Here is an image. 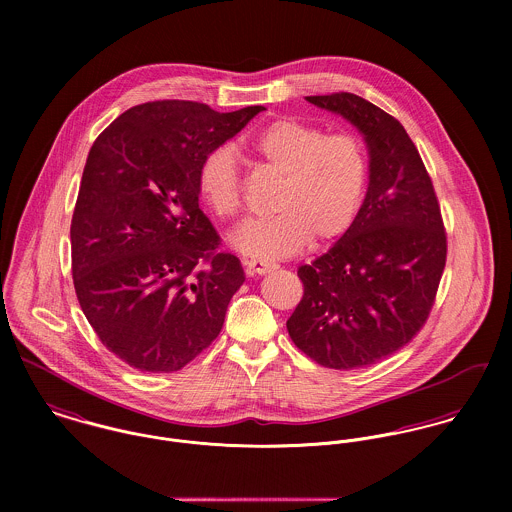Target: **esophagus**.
I'll use <instances>...</instances> for the list:
<instances>
[{
    "instance_id": "esophagus-1",
    "label": "esophagus",
    "mask_w": 512,
    "mask_h": 512,
    "mask_svg": "<svg viewBox=\"0 0 512 512\" xmlns=\"http://www.w3.org/2000/svg\"><path fill=\"white\" fill-rule=\"evenodd\" d=\"M242 266L246 268L248 274H268L276 268V264H272L268 260H260V258H244Z\"/></svg>"
}]
</instances>
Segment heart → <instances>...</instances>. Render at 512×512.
I'll return each instance as SVG.
<instances>
[{
  "mask_svg": "<svg viewBox=\"0 0 512 512\" xmlns=\"http://www.w3.org/2000/svg\"><path fill=\"white\" fill-rule=\"evenodd\" d=\"M252 155L276 175H282L270 219L242 224L232 242L238 250L284 258L311 238L323 244L343 236L359 217L368 185V151L351 132L325 134V130L282 118L266 126L252 142ZM199 193L222 219L242 209V185L230 147H217L205 155Z\"/></svg>",
  "mask_w": 512,
  "mask_h": 512,
  "instance_id": "1",
  "label": "heart"
}]
</instances>
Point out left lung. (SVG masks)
I'll use <instances>...</instances> for the list:
<instances>
[{
  "label": "left lung",
  "instance_id": "left-lung-1",
  "mask_svg": "<svg viewBox=\"0 0 512 512\" xmlns=\"http://www.w3.org/2000/svg\"><path fill=\"white\" fill-rule=\"evenodd\" d=\"M307 100L359 128L370 175L353 226L323 256L299 266L303 297L288 333L317 365L363 368L402 349L428 321L447 234L432 177L394 116L351 92Z\"/></svg>",
  "mask_w": 512,
  "mask_h": 512
}]
</instances>
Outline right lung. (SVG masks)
<instances>
[{
	"label": "right lung",
	"instance_id": "right-lung-1",
	"mask_svg": "<svg viewBox=\"0 0 512 512\" xmlns=\"http://www.w3.org/2000/svg\"><path fill=\"white\" fill-rule=\"evenodd\" d=\"M264 106L220 114L155 100L90 147L71 222L73 284L102 345L142 372H173L219 337L240 260L199 209V167Z\"/></svg>",
	"mask_w": 512,
	"mask_h": 512
}]
</instances>
